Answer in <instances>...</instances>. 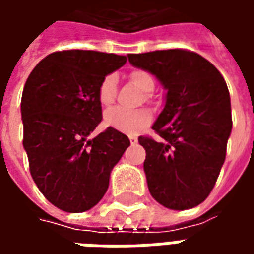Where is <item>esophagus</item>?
<instances>
[{
	"label": "esophagus",
	"instance_id": "34e87169",
	"mask_svg": "<svg viewBox=\"0 0 254 254\" xmlns=\"http://www.w3.org/2000/svg\"><path fill=\"white\" fill-rule=\"evenodd\" d=\"M129 140H130V144L137 143V138H136V137H129Z\"/></svg>",
	"mask_w": 254,
	"mask_h": 254
}]
</instances>
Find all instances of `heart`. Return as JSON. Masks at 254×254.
<instances>
[{"label":"heart","mask_w":254,"mask_h":254,"mask_svg":"<svg viewBox=\"0 0 254 254\" xmlns=\"http://www.w3.org/2000/svg\"><path fill=\"white\" fill-rule=\"evenodd\" d=\"M129 78L143 92H151L155 87L152 74L143 69H134L129 73ZM116 74H106L98 87V100L103 107H110L116 96ZM151 121V113L147 110L127 111L122 109H113L106 113L105 125L118 132L127 134H137Z\"/></svg>","instance_id":"obj_1"}]
</instances>
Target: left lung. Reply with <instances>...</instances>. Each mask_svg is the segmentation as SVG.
I'll list each match as a JSON object with an SVG mask.
<instances>
[{"label": "left lung", "instance_id": "8db88e82", "mask_svg": "<svg viewBox=\"0 0 254 254\" xmlns=\"http://www.w3.org/2000/svg\"><path fill=\"white\" fill-rule=\"evenodd\" d=\"M133 66L155 74L167 89L154 124L156 141L140 136L151 196L170 209L201 204L215 187L231 133V103L223 76L190 50L171 49L129 54Z\"/></svg>", "mask_w": 254, "mask_h": 254}]
</instances>
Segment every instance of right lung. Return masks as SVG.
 I'll return each mask as SVG.
<instances>
[{
  "instance_id": "obj_1",
  "label": "right lung",
  "mask_w": 254,
  "mask_h": 254,
  "mask_svg": "<svg viewBox=\"0 0 254 254\" xmlns=\"http://www.w3.org/2000/svg\"><path fill=\"white\" fill-rule=\"evenodd\" d=\"M127 57L92 50L49 54L25 81L21 96L23 145L36 187L65 212H84L105 196L113 167L130 145L102 121L98 87Z\"/></svg>"
}]
</instances>
